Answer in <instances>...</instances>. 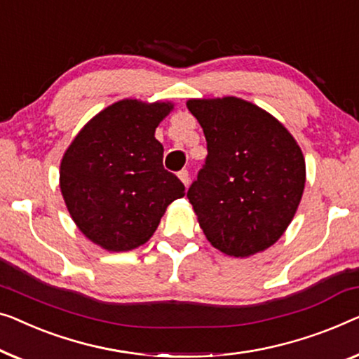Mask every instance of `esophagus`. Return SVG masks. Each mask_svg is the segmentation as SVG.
Masks as SVG:
<instances>
[{
	"mask_svg": "<svg viewBox=\"0 0 359 359\" xmlns=\"http://www.w3.org/2000/svg\"><path fill=\"white\" fill-rule=\"evenodd\" d=\"M178 178H180L181 183H183L186 188H188V184H189V173H188V170H181L180 173H178Z\"/></svg>",
	"mask_w": 359,
	"mask_h": 359,
	"instance_id": "1",
	"label": "esophagus"
}]
</instances>
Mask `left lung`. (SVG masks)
Segmentation results:
<instances>
[{"label":"left lung","instance_id":"1","mask_svg":"<svg viewBox=\"0 0 359 359\" xmlns=\"http://www.w3.org/2000/svg\"><path fill=\"white\" fill-rule=\"evenodd\" d=\"M207 141L204 168L188 191L212 246L244 259L277 243L298 210L306 183L303 150L273 115L226 95L189 98Z\"/></svg>","mask_w":359,"mask_h":359}]
</instances>
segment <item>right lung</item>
Listing matches in <instances>:
<instances>
[{"mask_svg":"<svg viewBox=\"0 0 359 359\" xmlns=\"http://www.w3.org/2000/svg\"><path fill=\"white\" fill-rule=\"evenodd\" d=\"M175 110L168 100H118L87 121L60 163V189L72 222L110 252L147 243L184 186L163 168L155 129Z\"/></svg>","mask_w":359,"mask_h":359,"instance_id":"add662e5","label":"right lung"}]
</instances>
